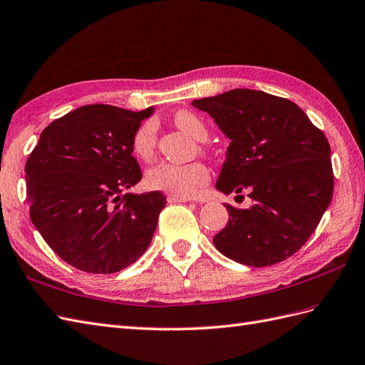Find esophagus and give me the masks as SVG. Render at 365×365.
<instances>
[{
  "instance_id": "1",
  "label": "esophagus",
  "mask_w": 365,
  "mask_h": 365,
  "mask_svg": "<svg viewBox=\"0 0 365 365\" xmlns=\"http://www.w3.org/2000/svg\"><path fill=\"white\" fill-rule=\"evenodd\" d=\"M166 200L170 203H177V202H190V197H183V195H177V194H168Z\"/></svg>"
}]
</instances>
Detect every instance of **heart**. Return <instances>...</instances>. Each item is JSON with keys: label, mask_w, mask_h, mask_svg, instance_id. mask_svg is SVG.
Wrapping results in <instances>:
<instances>
[{"label": "heart", "mask_w": 365, "mask_h": 365, "mask_svg": "<svg viewBox=\"0 0 365 365\" xmlns=\"http://www.w3.org/2000/svg\"><path fill=\"white\" fill-rule=\"evenodd\" d=\"M174 123L197 142H205L208 137L207 125L191 110L182 109L175 112ZM155 143L157 123L154 120H146L135 129L133 137V151L142 160H149L154 155ZM208 179L210 173L207 166L199 162L186 165L160 162L149 168L146 173V185L149 188L183 195V197H190L202 185L207 183Z\"/></svg>", "instance_id": "heart-1"}]
</instances>
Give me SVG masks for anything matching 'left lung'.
<instances>
[{
    "instance_id": "obj_1",
    "label": "left lung",
    "mask_w": 365,
    "mask_h": 365,
    "mask_svg": "<svg viewBox=\"0 0 365 365\" xmlns=\"http://www.w3.org/2000/svg\"><path fill=\"white\" fill-rule=\"evenodd\" d=\"M230 138L216 188L248 192L250 208L223 203L230 219L212 242L223 256L268 267L310 239L333 197L330 145L293 101L255 89L192 100Z\"/></svg>"
}]
</instances>
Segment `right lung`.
<instances>
[{"mask_svg":"<svg viewBox=\"0 0 365 365\" xmlns=\"http://www.w3.org/2000/svg\"><path fill=\"white\" fill-rule=\"evenodd\" d=\"M153 112L81 106L53 120L27 158L31 220L55 253L81 272L117 273L151 244L166 197L123 191L142 180L133 137Z\"/></svg>","mask_w":365,"mask_h":365,"instance_id":"1","label":"right lung"}]
</instances>
